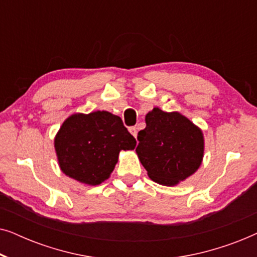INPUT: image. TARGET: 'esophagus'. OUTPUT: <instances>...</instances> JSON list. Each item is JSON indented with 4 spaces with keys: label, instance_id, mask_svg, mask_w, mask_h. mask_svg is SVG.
I'll return each mask as SVG.
<instances>
[{
    "label": "esophagus",
    "instance_id": "obj_1",
    "mask_svg": "<svg viewBox=\"0 0 257 257\" xmlns=\"http://www.w3.org/2000/svg\"><path fill=\"white\" fill-rule=\"evenodd\" d=\"M128 131L131 132V135L136 138V137H137V127H136V126H131V127H128Z\"/></svg>",
    "mask_w": 257,
    "mask_h": 257
}]
</instances>
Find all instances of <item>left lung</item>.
Here are the masks:
<instances>
[{
	"instance_id": "1",
	"label": "left lung",
	"mask_w": 257,
	"mask_h": 257,
	"mask_svg": "<svg viewBox=\"0 0 257 257\" xmlns=\"http://www.w3.org/2000/svg\"><path fill=\"white\" fill-rule=\"evenodd\" d=\"M146 127L139 131L140 163L153 181L174 186L192 175L203 157L202 132L178 112L154 107L146 114Z\"/></svg>"
}]
</instances>
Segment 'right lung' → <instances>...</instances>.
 Listing matches in <instances>:
<instances>
[{"instance_id": "add662e5", "label": "right lung", "mask_w": 257, "mask_h": 257, "mask_svg": "<svg viewBox=\"0 0 257 257\" xmlns=\"http://www.w3.org/2000/svg\"><path fill=\"white\" fill-rule=\"evenodd\" d=\"M137 142L118 115L107 111L73 114L63 122L55 139L61 170L83 184L96 186L110 177L121 150Z\"/></svg>"}]
</instances>
